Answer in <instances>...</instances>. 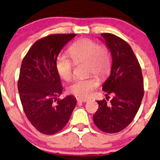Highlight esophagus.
I'll list each match as a JSON object with an SVG mask.
<instances>
[{
    "label": "esophagus",
    "instance_id": "34e87169",
    "mask_svg": "<svg viewBox=\"0 0 160 160\" xmlns=\"http://www.w3.org/2000/svg\"><path fill=\"white\" fill-rule=\"evenodd\" d=\"M77 100H78V102H88V101L89 100V99L78 98H77Z\"/></svg>",
    "mask_w": 160,
    "mask_h": 160
}]
</instances>
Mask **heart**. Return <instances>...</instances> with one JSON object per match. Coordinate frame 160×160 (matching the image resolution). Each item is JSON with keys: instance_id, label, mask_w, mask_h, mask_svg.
I'll use <instances>...</instances> for the list:
<instances>
[{"instance_id": "heart-1", "label": "heart", "mask_w": 160, "mask_h": 160, "mask_svg": "<svg viewBox=\"0 0 160 160\" xmlns=\"http://www.w3.org/2000/svg\"><path fill=\"white\" fill-rule=\"evenodd\" d=\"M69 54L60 53L55 60L58 73L63 80L68 81L73 76L74 62L86 61L87 73H94L103 76L109 72L112 65L111 52L106 46H100L94 40L82 39L72 44L69 48ZM99 86V80L94 77L78 78L68 88L71 94L79 98H88Z\"/></svg>"}]
</instances>
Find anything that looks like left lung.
<instances>
[{"mask_svg":"<svg viewBox=\"0 0 160 160\" xmlns=\"http://www.w3.org/2000/svg\"><path fill=\"white\" fill-rule=\"evenodd\" d=\"M112 58L110 76L102 85L107 95L113 94L110 103L98 101L93 116L97 127L106 133H117L126 128L138 112L143 95L141 67L132 48L125 40L110 33L101 34Z\"/></svg>","mask_w":160,"mask_h":160,"instance_id":"obj_1","label":"left lung"}]
</instances>
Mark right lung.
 <instances>
[{
	"label": "right lung",
	"instance_id": "right-lung-1",
	"mask_svg": "<svg viewBox=\"0 0 160 160\" xmlns=\"http://www.w3.org/2000/svg\"><path fill=\"white\" fill-rule=\"evenodd\" d=\"M75 34L52 35L38 40L22 62L18 88L24 112L32 125L44 134H54L69 120L76 98L62 92L55 60Z\"/></svg>",
	"mask_w": 160,
	"mask_h": 160
}]
</instances>
